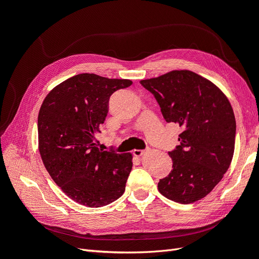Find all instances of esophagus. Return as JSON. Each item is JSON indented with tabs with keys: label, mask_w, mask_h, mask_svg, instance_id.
<instances>
[{
	"label": "esophagus",
	"mask_w": 259,
	"mask_h": 259,
	"mask_svg": "<svg viewBox=\"0 0 259 259\" xmlns=\"http://www.w3.org/2000/svg\"><path fill=\"white\" fill-rule=\"evenodd\" d=\"M144 153H145V150H139V149H135V150L133 151V154H134L135 156H137V158H139V156H142Z\"/></svg>",
	"instance_id": "obj_1"
}]
</instances>
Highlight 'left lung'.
Masks as SVG:
<instances>
[{"label": "left lung", "mask_w": 259, "mask_h": 259, "mask_svg": "<svg viewBox=\"0 0 259 259\" xmlns=\"http://www.w3.org/2000/svg\"><path fill=\"white\" fill-rule=\"evenodd\" d=\"M140 84L153 94L165 121L183 128L180 145L168 152L173 169L160 179V193L182 204L201 200L221 182L232 161L236 117L228 98L214 83L189 70H174Z\"/></svg>", "instance_id": "left-lung-1"}]
</instances>
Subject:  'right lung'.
I'll return each mask as SVG.
<instances>
[{
    "instance_id": "add662e5",
    "label": "right lung",
    "mask_w": 259,
    "mask_h": 259,
    "mask_svg": "<svg viewBox=\"0 0 259 259\" xmlns=\"http://www.w3.org/2000/svg\"><path fill=\"white\" fill-rule=\"evenodd\" d=\"M131 80L76 74L54 88L37 116L38 151L49 174L70 199L100 207L119 199L132 170V153L103 151L96 134L109 98Z\"/></svg>"
}]
</instances>
